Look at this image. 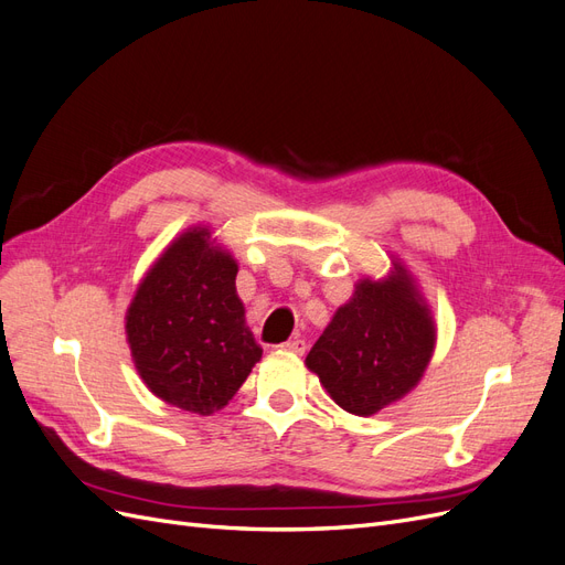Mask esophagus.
Listing matches in <instances>:
<instances>
[{"label": "esophagus", "instance_id": "esophagus-1", "mask_svg": "<svg viewBox=\"0 0 565 565\" xmlns=\"http://www.w3.org/2000/svg\"><path fill=\"white\" fill-rule=\"evenodd\" d=\"M282 349H285V351H289V353H303V351H306V341H303L301 337H295V339L285 341Z\"/></svg>", "mask_w": 565, "mask_h": 565}]
</instances>
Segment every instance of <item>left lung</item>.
Returning a JSON list of instances; mask_svg holds the SVG:
<instances>
[{
  "instance_id": "1",
  "label": "left lung",
  "mask_w": 565,
  "mask_h": 565,
  "mask_svg": "<svg viewBox=\"0 0 565 565\" xmlns=\"http://www.w3.org/2000/svg\"><path fill=\"white\" fill-rule=\"evenodd\" d=\"M434 347L429 306L405 266L393 262L386 278L355 285L306 355V367L341 409L370 417L419 384Z\"/></svg>"
}]
</instances>
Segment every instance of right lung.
I'll use <instances>...</instances> for the list:
<instances>
[{"mask_svg": "<svg viewBox=\"0 0 565 565\" xmlns=\"http://www.w3.org/2000/svg\"><path fill=\"white\" fill-rule=\"evenodd\" d=\"M235 276V259L214 245L210 228H188L148 268L127 309L139 377L185 413L224 407L262 358Z\"/></svg>", "mask_w": 565, "mask_h": 565, "instance_id": "right-lung-1", "label": "right lung"}]
</instances>
